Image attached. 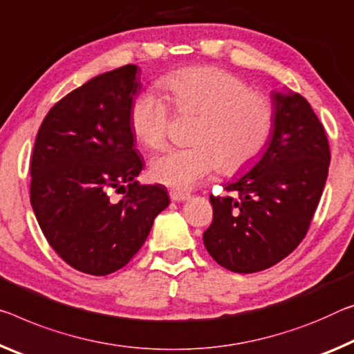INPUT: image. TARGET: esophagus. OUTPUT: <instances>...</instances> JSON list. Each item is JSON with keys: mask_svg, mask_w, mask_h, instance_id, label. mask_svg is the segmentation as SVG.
Instances as JSON below:
<instances>
[{"mask_svg": "<svg viewBox=\"0 0 354 354\" xmlns=\"http://www.w3.org/2000/svg\"><path fill=\"white\" fill-rule=\"evenodd\" d=\"M170 198L173 201H186L190 198L189 192H184V190H178V189H171L170 190Z\"/></svg>", "mask_w": 354, "mask_h": 354, "instance_id": "1", "label": "esophagus"}]
</instances>
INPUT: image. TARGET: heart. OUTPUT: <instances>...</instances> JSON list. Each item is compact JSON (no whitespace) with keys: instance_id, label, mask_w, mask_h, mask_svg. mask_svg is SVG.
I'll return each instance as SVG.
<instances>
[{"instance_id":"obj_1","label":"heart","mask_w":354,"mask_h":354,"mask_svg":"<svg viewBox=\"0 0 354 354\" xmlns=\"http://www.w3.org/2000/svg\"><path fill=\"white\" fill-rule=\"evenodd\" d=\"M179 115H195L187 148L168 149L151 162L154 181L190 189L217 170L238 173L260 157L271 140L276 111L266 94L250 91L244 80L214 66L184 67L159 82ZM133 136L159 149L167 142L170 109L154 93H142L131 106Z\"/></svg>"}]
</instances>
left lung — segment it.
I'll return each instance as SVG.
<instances>
[{
	"label": "left lung",
	"mask_w": 354,
	"mask_h": 354,
	"mask_svg": "<svg viewBox=\"0 0 354 354\" xmlns=\"http://www.w3.org/2000/svg\"><path fill=\"white\" fill-rule=\"evenodd\" d=\"M276 120L266 151L250 171L211 195L203 243L218 265L250 274L276 265L304 239L330 160L324 127L298 93L271 94Z\"/></svg>",
	"instance_id": "8db88e82"
}]
</instances>
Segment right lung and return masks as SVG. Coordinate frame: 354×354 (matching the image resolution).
<instances>
[{
  "label": "right lung",
  "mask_w": 354,
  "mask_h": 354,
  "mask_svg": "<svg viewBox=\"0 0 354 354\" xmlns=\"http://www.w3.org/2000/svg\"><path fill=\"white\" fill-rule=\"evenodd\" d=\"M138 67L91 78L56 102L39 127L30 200L48 244L77 271L106 276L131 261L160 211L165 187L140 186L145 165L131 127ZM123 190L120 202L109 192Z\"/></svg>",
  "instance_id": "1"
}]
</instances>
